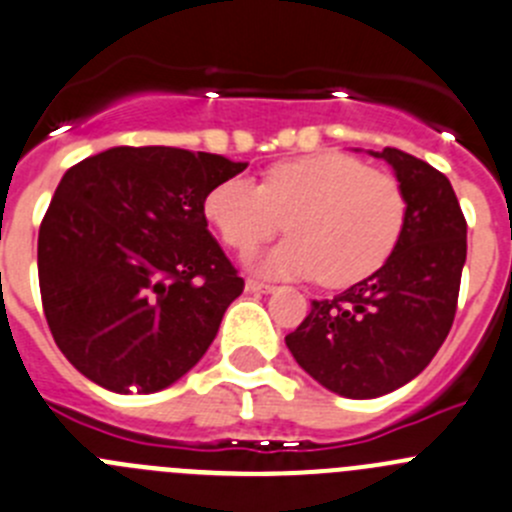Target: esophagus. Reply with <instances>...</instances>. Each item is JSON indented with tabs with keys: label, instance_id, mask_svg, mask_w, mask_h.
Segmentation results:
<instances>
[{
	"label": "esophagus",
	"instance_id": "obj_1",
	"mask_svg": "<svg viewBox=\"0 0 512 512\" xmlns=\"http://www.w3.org/2000/svg\"><path fill=\"white\" fill-rule=\"evenodd\" d=\"M245 288L250 290V293H275V285L260 283V280H247Z\"/></svg>",
	"mask_w": 512,
	"mask_h": 512
}]
</instances>
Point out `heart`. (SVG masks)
<instances>
[{
  "mask_svg": "<svg viewBox=\"0 0 512 512\" xmlns=\"http://www.w3.org/2000/svg\"><path fill=\"white\" fill-rule=\"evenodd\" d=\"M204 217L222 242L250 252L288 229L293 237L252 257L272 278H313L341 288L379 270L407 219L399 181L346 154H310L272 164L262 184L245 176L219 181Z\"/></svg>",
  "mask_w": 512,
  "mask_h": 512,
  "instance_id": "1",
  "label": "heart"
}]
</instances>
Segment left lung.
Wrapping results in <instances>:
<instances>
[{
	"mask_svg": "<svg viewBox=\"0 0 512 512\" xmlns=\"http://www.w3.org/2000/svg\"><path fill=\"white\" fill-rule=\"evenodd\" d=\"M394 169L407 219L384 265L341 295L313 300L285 336L315 381L376 399L422 374L450 333L467 257V222L450 179L399 148L369 151Z\"/></svg>",
	"mask_w": 512,
	"mask_h": 512,
	"instance_id": "left-lung-1",
	"label": "left lung"
}]
</instances>
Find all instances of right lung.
<instances>
[{"label":"right lung","mask_w":512,"mask_h":512,"mask_svg":"<svg viewBox=\"0 0 512 512\" xmlns=\"http://www.w3.org/2000/svg\"><path fill=\"white\" fill-rule=\"evenodd\" d=\"M247 164L171 146H116L65 171L40 224L42 308L70 364L116 394L166 389L212 346L245 280L204 199Z\"/></svg>","instance_id":"add662e5"}]
</instances>
